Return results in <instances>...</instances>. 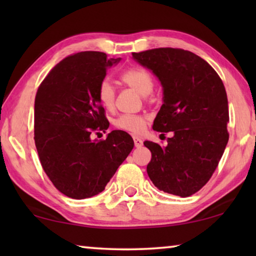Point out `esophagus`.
<instances>
[{
  "label": "esophagus",
  "instance_id": "obj_1",
  "mask_svg": "<svg viewBox=\"0 0 256 256\" xmlns=\"http://www.w3.org/2000/svg\"><path fill=\"white\" fill-rule=\"evenodd\" d=\"M133 141H134V146H136V148H140V146H142V144H144V142H142L141 138L138 136H133Z\"/></svg>",
  "mask_w": 256,
  "mask_h": 256
}]
</instances>
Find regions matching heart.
Here are the masks:
<instances>
[{
    "label": "heart",
    "instance_id": "b5f03b06",
    "mask_svg": "<svg viewBox=\"0 0 256 256\" xmlns=\"http://www.w3.org/2000/svg\"><path fill=\"white\" fill-rule=\"evenodd\" d=\"M120 81L130 88L136 90L142 96L151 94L154 86V80L151 73L144 68L133 66L125 70L120 76ZM115 89L108 80H102L98 86V99L107 110H112L115 104ZM146 124V118L142 115L123 114L114 120V126L120 131L132 134H140Z\"/></svg>",
    "mask_w": 256,
    "mask_h": 256
}]
</instances>
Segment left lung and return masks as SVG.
Returning <instances> with one entry per match:
<instances>
[{"mask_svg": "<svg viewBox=\"0 0 256 256\" xmlns=\"http://www.w3.org/2000/svg\"><path fill=\"white\" fill-rule=\"evenodd\" d=\"M132 55L158 76L164 88V104L152 128L174 133L164 148L144 141L151 151L146 172L160 190L192 196L211 178L229 138L222 80L206 60L190 50L160 47Z\"/></svg>", "mask_w": 256, "mask_h": 256, "instance_id": "obj_1", "label": "left lung"}]
</instances>
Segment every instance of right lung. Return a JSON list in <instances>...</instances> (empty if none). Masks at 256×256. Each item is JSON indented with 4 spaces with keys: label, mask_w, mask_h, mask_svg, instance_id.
<instances>
[{
    "label": "right lung",
    "mask_w": 256,
    "mask_h": 256,
    "mask_svg": "<svg viewBox=\"0 0 256 256\" xmlns=\"http://www.w3.org/2000/svg\"><path fill=\"white\" fill-rule=\"evenodd\" d=\"M118 60L102 52L72 54L38 86L34 138L40 164L55 188L76 200L102 192L133 149V138L120 130L92 140L110 126L98 86Z\"/></svg>",
    "instance_id": "obj_1"
}]
</instances>
